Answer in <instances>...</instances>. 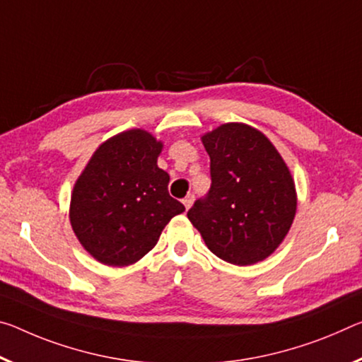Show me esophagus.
<instances>
[{
	"label": "esophagus",
	"mask_w": 362,
	"mask_h": 362,
	"mask_svg": "<svg viewBox=\"0 0 362 362\" xmlns=\"http://www.w3.org/2000/svg\"><path fill=\"white\" fill-rule=\"evenodd\" d=\"M193 199H194L193 194H188V197L183 198V206H185V209H190V206L193 204Z\"/></svg>",
	"instance_id": "esophagus-1"
}]
</instances>
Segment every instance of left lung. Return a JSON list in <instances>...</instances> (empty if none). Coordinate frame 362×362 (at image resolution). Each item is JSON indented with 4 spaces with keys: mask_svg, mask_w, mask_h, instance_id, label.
I'll use <instances>...</instances> for the list:
<instances>
[{
    "mask_svg": "<svg viewBox=\"0 0 362 362\" xmlns=\"http://www.w3.org/2000/svg\"><path fill=\"white\" fill-rule=\"evenodd\" d=\"M211 158V188L194 202L188 219L208 248L235 266L271 256L296 212L295 182L262 132L223 124L202 136Z\"/></svg>",
    "mask_w": 362,
    "mask_h": 362,
    "instance_id": "left-lung-1",
    "label": "left lung"
}]
</instances>
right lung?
Masks as SVG:
<instances>
[{
  "mask_svg": "<svg viewBox=\"0 0 362 362\" xmlns=\"http://www.w3.org/2000/svg\"><path fill=\"white\" fill-rule=\"evenodd\" d=\"M163 143L141 129L100 145L74 185L71 226L88 253L124 267L158 243L163 228L185 206L169 194V174L158 168Z\"/></svg>",
  "mask_w": 362,
  "mask_h": 362,
  "instance_id": "add662e5",
  "label": "right lung"
}]
</instances>
